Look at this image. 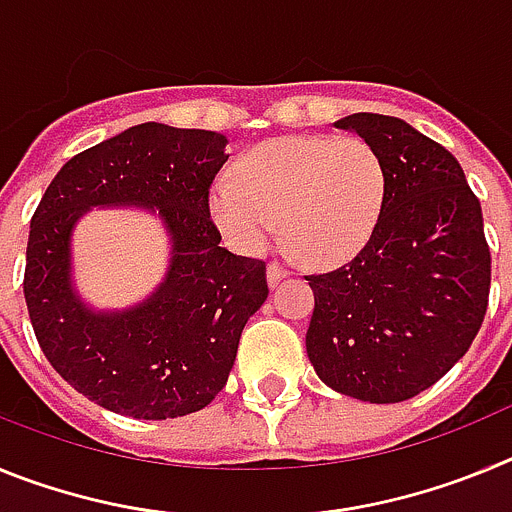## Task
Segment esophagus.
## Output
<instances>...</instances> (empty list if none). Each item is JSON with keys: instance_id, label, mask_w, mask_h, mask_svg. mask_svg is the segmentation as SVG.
<instances>
[{"instance_id": "34e87169", "label": "esophagus", "mask_w": 512, "mask_h": 512, "mask_svg": "<svg viewBox=\"0 0 512 512\" xmlns=\"http://www.w3.org/2000/svg\"><path fill=\"white\" fill-rule=\"evenodd\" d=\"M289 271L284 269V266L279 264H269V269H266V279H269V287H277L279 282H282L284 277H287Z\"/></svg>"}]
</instances>
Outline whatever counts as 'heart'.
Segmentation results:
<instances>
[{
    "label": "heart",
    "instance_id": "b5f03b06",
    "mask_svg": "<svg viewBox=\"0 0 512 512\" xmlns=\"http://www.w3.org/2000/svg\"><path fill=\"white\" fill-rule=\"evenodd\" d=\"M384 164L356 135H287L243 153L238 182L210 189V217L241 253H261L279 235L310 264L354 256L384 205Z\"/></svg>",
    "mask_w": 512,
    "mask_h": 512
}]
</instances>
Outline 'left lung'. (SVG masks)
Returning a JSON list of instances; mask_svg holds the SVG:
<instances>
[{"instance_id": "obj_1", "label": "left lung", "mask_w": 512, "mask_h": 512, "mask_svg": "<svg viewBox=\"0 0 512 512\" xmlns=\"http://www.w3.org/2000/svg\"><path fill=\"white\" fill-rule=\"evenodd\" d=\"M384 164V205L354 261L310 274L305 346L330 390L402 402L467 354L490 297L482 207L459 161L400 117L356 112L333 122Z\"/></svg>"}]
</instances>
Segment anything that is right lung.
I'll list each match as a JSON object with an SVG mask.
<instances>
[{
	"mask_svg": "<svg viewBox=\"0 0 512 512\" xmlns=\"http://www.w3.org/2000/svg\"><path fill=\"white\" fill-rule=\"evenodd\" d=\"M228 138L143 122L81 151L48 184L30 223L25 302L45 359L112 413L166 420L225 387L248 318L266 302V264L220 246L207 194ZM92 206H138L170 235V269L138 306L97 311L73 284L70 238Z\"/></svg>",
	"mask_w": 512,
	"mask_h": 512,
	"instance_id": "obj_1",
	"label": "right lung"
}]
</instances>
